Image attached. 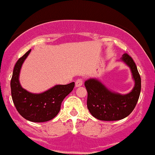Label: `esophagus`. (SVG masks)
I'll list each match as a JSON object with an SVG mask.
<instances>
[{"mask_svg": "<svg viewBox=\"0 0 155 155\" xmlns=\"http://www.w3.org/2000/svg\"><path fill=\"white\" fill-rule=\"evenodd\" d=\"M83 79H78L77 81H75V87H80L83 85Z\"/></svg>", "mask_w": 155, "mask_h": 155, "instance_id": "obj_1", "label": "esophagus"}]
</instances>
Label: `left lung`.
Wrapping results in <instances>:
<instances>
[{
	"label": "left lung",
	"mask_w": 155,
	"mask_h": 155,
	"mask_svg": "<svg viewBox=\"0 0 155 155\" xmlns=\"http://www.w3.org/2000/svg\"><path fill=\"white\" fill-rule=\"evenodd\" d=\"M130 69L134 87L130 93L120 94L110 91L96 78H90L85 82L88 92L87 107L90 113L100 120H119L128 116L135 108L140 92L141 77L134 60L128 54L120 58Z\"/></svg>",
	"instance_id": "obj_1"
}]
</instances>
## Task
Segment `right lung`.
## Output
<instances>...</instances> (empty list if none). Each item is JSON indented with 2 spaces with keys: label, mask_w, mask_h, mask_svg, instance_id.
I'll return each instance as SVG.
<instances>
[{
  "label": "right lung",
  "mask_w": 155,
  "mask_h": 155,
  "mask_svg": "<svg viewBox=\"0 0 155 155\" xmlns=\"http://www.w3.org/2000/svg\"><path fill=\"white\" fill-rule=\"evenodd\" d=\"M31 49L19 58L14 66L11 80L12 100L16 110L25 119L34 123H43L57 115L61 102L73 90L74 83L56 85L41 94H32L24 89L19 83V73Z\"/></svg>",
  "instance_id": "1"
}]
</instances>
